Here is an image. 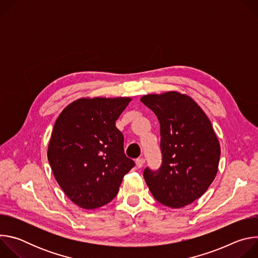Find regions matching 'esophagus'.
Here are the masks:
<instances>
[{"instance_id": "34e87169", "label": "esophagus", "mask_w": 258, "mask_h": 258, "mask_svg": "<svg viewBox=\"0 0 258 258\" xmlns=\"http://www.w3.org/2000/svg\"><path fill=\"white\" fill-rule=\"evenodd\" d=\"M143 164H144V159H143V158H138V159L136 160V165H137L138 168L143 167Z\"/></svg>"}]
</instances>
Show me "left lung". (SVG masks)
Returning a JSON list of instances; mask_svg holds the SVG:
<instances>
[{"label": "left lung", "mask_w": 258, "mask_h": 258, "mask_svg": "<svg viewBox=\"0 0 258 258\" xmlns=\"http://www.w3.org/2000/svg\"><path fill=\"white\" fill-rule=\"evenodd\" d=\"M141 101L157 116L161 137L162 163L156 171L145 168L146 183L161 204L189 205L206 192L218 169L220 146L212 124L187 95L171 91Z\"/></svg>", "instance_id": "left-lung-1"}]
</instances>
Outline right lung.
Returning <instances> with one entry per match:
<instances>
[{
  "label": "right lung",
  "instance_id": "1",
  "mask_svg": "<svg viewBox=\"0 0 258 258\" xmlns=\"http://www.w3.org/2000/svg\"><path fill=\"white\" fill-rule=\"evenodd\" d=\"M132 98H82L59 114L48 147L53 174L66 196L84 209L111 201L135 166L115 121Z\"/></svg>",
  "mask_w": 258,
  "mask_h": 258
}]
</instances>
